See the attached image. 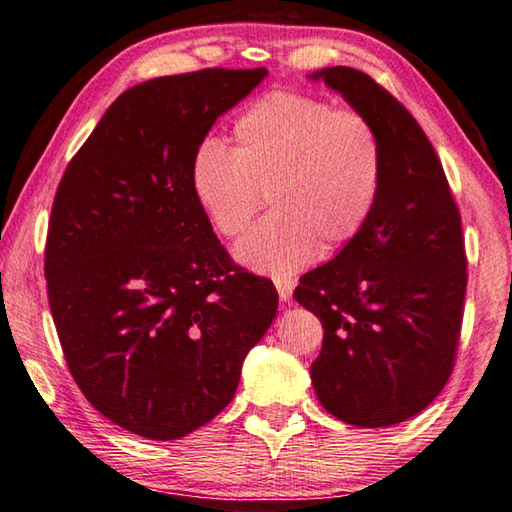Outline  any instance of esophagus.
<instances>
[{
    "mask_svg": "<svg viewBox=\"0 0 512 512\" xmlns=\"http://www.w3.org/2000/svg\"><path fill=\"white\" fill-rule=\"evenodd\" d=\"M276 290H279V297L283 301H290L292 292H294V281L292 279H274Z\"/></svg>",
    "mask_w": 512,
    "mask_h": 512,
    "instance_id": "1",
    "label": "esophagus"
}]
</instances>
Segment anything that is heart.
I'll return each instance as SVG.
<instances>
[{
  "label": "heart",
  "mask_w": 512,
  "mask_h": 512,
  "mask_svg": "<svg viewBox=\"0 0 512 512\" xmlns=\"http://www.w3.org/2000/svg\"><path fill=\"white\" fill-rule=\"evenodd\" d=\"M233 150L204 141L191 166L197 202L215 231L236 238L263 209L276 211L238 242L240 263L290 274L321 251L360 236L380 200L384 146L369 116L297 89H272L231 125Z\"/></svg>",
  "instance_id": "b5f03b06"
}]
</instances>
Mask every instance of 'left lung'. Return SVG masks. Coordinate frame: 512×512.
<instances>
[{
	"mask_svg": "<svg viewBox=\"0 0 512 512\" xmlns=\"http://www.w3.org/2000/svg\"><path fill=\"white\" fill-rule=\"evenodd\" d=\"M324 78L369 116L384 146L380 200L360 236L294 290L324 326L310 366L328 414L355 427L416 416L450 380L461 339L468 258L461 213L427 134L369 74Z\"/></svg>",
	"mask_w": 512,
	"mask_h": 512,
	"instance_id": "obj_1",
	"label": "left lung"
}]
</instances>
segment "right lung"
I'll return each mask as SVG.
<instances>
[{
    "label": "right lung",
    "mask_w": 512,
    "mask_h": 512,
    "mask_svg": "<svg viewBox=\"0 0 512 512\" xmlns=\"http://www.w3.org/2000/svg\"><path fill=\"white\" fill-rule=\"evenodd\" d=\"M265 74L213 67L128 89L53 197L44 276L69 373L96 411L150 441L229 405L279 308L270 279L231 261L191 184L215 119Z\"/></svg>",
    "instance_id": "1"
}]
</instances>
